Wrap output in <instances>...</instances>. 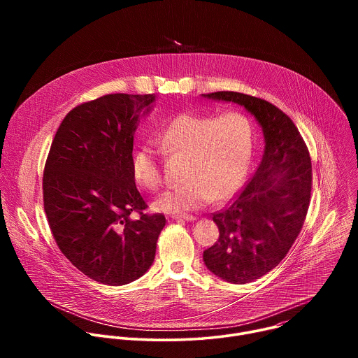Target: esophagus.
I'll use <instances>...</instances> for the list:
<instances>
[{"instance_id":"34e87169","label":"esophagus","mask_w":358,"mask_h":358,"mask_svg":"<svg viewBox=\"0 0 358 358\" xmlns=\"http://www.w3.org/2000/svg\"><path fill=\"white\" fill-rule=\"evenodd\" d=\"M174 220L176 221H195L196 218L194 217V215H177V217H174Z\"/></svg>"}]
</instances>
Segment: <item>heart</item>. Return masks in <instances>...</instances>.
Segmentation results:
<instances>
[{"mask_svg":"<svg viewBox=\"0 0 358 358\" xmlns=\"http://www.w3.org/2000/svg\"><path fill=\"white\" fill-rule=\"evenodd\" d=\"M169 156H184L182 184L166 191L152 208L182 214L203 208L214 199L231 198L243 181L252 155V127L246 116L227 112L217 117L182 113L173 117L155 136ZM134 181L156 191L163 184L157 152L151 145L137 148L131 159Z\"/></svg>","mask_w":358,"mask_h":358,"instance_id":"b5f03b06","label":"heart"}]
</instances>
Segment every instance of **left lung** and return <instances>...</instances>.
<instances>
[{
    "label": "left lung",
    "mask_w": 358,
    "mask_h": 358,
    "mask_svg": "<svg viewBox=\"0 0 358 358\" xmlns=\"http://www.w3.org/2000/svg\"><path fill=\"white\" fill-rule=\"evenodd\" d=\"M202 97L242 106L264 133L262 162L231 206L214 214L220 238L202 257L215 276L243 285L278 266L296 241L309 210L312 162L294 123L269 101L238 92Z\"/></svg>",
    "instance_id": "1"
}]
</instances>
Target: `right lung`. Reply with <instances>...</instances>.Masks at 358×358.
<instances>
[{
  "mask_svg": "<svg viewBox=\"0 0 358 358\" xmlns=\"http://www.w3.org/2000/svg\"><path fill=\"white\" fill-rule=\"evenodd\" d=\"M156 100V93H115L79 105L49 150L43 208L50 231L71 264L100 283L127 285L155 262L166 218L143 214L131 159L134 131Z\"/></svg>",
  "mask_w": 358,
  "mask_h": 358,
  "instance_id": "1",
  "label": "right lung"
}]
</instances>
